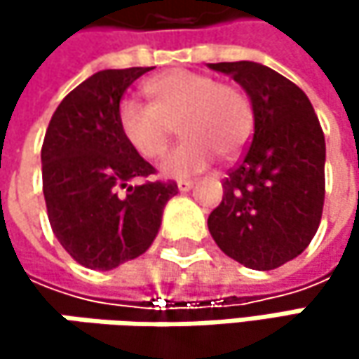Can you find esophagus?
Segmentation results:
<instances>
[{"instance_id":"esophagus-1","label":"esophagus","mask_w":359,"mask_h":359,"mask_svg":"<svg viewBox=\"0 0 359 359\" xmlns=\"http://www.w3.org/2000/svg\"><path fill=\"white\" fill-rule=\"evenodd\" d=\"M177 187H179L180 193H187V191H191V189L195 187V182H193V180H179Z\"/></svg>"}]
</instances>
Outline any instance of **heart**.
Returning a JSON list of instances; mask_svg holds the SVG:
<instances>
[{"label":"heart","mask_w":359,"mask_h":359,"mask_svg":"<svg viewBox=\"0 0 359 359\" xmlns=\"http://www.w3.org/2000/svg\"><path fill=\"white\" fill-rule=\"evenodd\" d=\"M143 89L149 104L124 100L118 106V126L141 158L156 160L179 122V133L187 139L162 160V175L172 179L199 175L216 154L233 158L248 145L253 109L239 87L203 72L168 70L149 79Z\"/></svg>","instance_id":"obj_1"}]
</instances>
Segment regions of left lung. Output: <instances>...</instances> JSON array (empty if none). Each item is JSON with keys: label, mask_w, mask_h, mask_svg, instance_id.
<instances>
[{"label": "left lung", "mask_w": 359, "mask_h": 359, "mask_svg": "<svg viewBox=\"0 0 359 359\" xmlns=\"http://www.w3.org/2000/svg\"><path fill=\"white\" fill-rule=\"evenodd\" d=\"M233 76L250 97L253 139L222 182L208 229L229 257L253 270H274L314 239L324 205L326 145L308 95L257 62L208 64Z\"/></svg>", "instance_id": "obj_1"}]
</instances>
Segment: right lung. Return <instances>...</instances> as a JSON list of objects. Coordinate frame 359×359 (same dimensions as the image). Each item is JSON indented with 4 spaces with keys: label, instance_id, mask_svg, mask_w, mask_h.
Returning a JSON list of instances; mask_svg holds the SVG:
<instances>
[{
    "label": "right lung",
    "instance_id": "right-lung-1",
    "mask_svg": "<svg viewBox=\"0 0 359 359\" xmlns=\"http://www.w3.org/2000/svg\"><path fill=\"white\" fill-rule=\"evenodd\" d=\"M151 68L102 70L53 111L41 147L43 195L60 245L81 266L111 270L154 243L177 182L133 184L154 175L122 137L124 91Z\"/></svg>",
    "mask_w": 359,
    "mask_h": 359
}]
</instances>
